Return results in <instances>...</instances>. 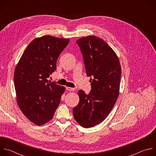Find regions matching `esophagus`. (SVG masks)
<instances>
[{"label":"esophagus","mask_w":156,"mask_h":156,"mask_svg":"<svg viewBox=\"0 0 156 156\" xmlns=\"http://www.w3.org/2000/svg\"><path fill=\"white\" fill-rule=\"evenodd\" d=\"M66 90L70 91H75V88L71 87H66Z\"/></svg>","instance_id":"1"}]
</instances>
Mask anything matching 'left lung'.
<instances>
[{
    "label": "left lung",
    "instance_id": "left-lung-1",
    "mask_svg": "<svg viewBox=\"0 0 156 156\" xmlns=\"http://www.w3.org/2000/svg\"><path fill=\"white\" fill-rule=\"evenodd\" d=\"M76 44L83 55L86 75L91 77V90L88 94L78 91L80 101L73 108V114L81 126L91 128L107 117L117 100L121 66L116 53L103 39L88 36L78 39Z\"/></svg>",
    "mask_w": 156,
    "mask_h": 156
}]
</instances>
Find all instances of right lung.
Masks as SVG:
<instances>
[{
    "mask_svg": "<svg viewBox=\"0 0 156 156\" xmlns=\"http://www.w3.org/2000/svg\"><path fill=\"white\" fill-rule=\"evenodd\" d=\"M69 41L49 35L35 38L16 66L14 84L18 107L36 125L52 119L65 90L47 78L56 70L57 58Z\"/></svg>",
    "mask_w": 156,
    "mask_h": 156,
    "instance_id": "right-lung-1",
    "label": "right lung"
}]
</instances>
